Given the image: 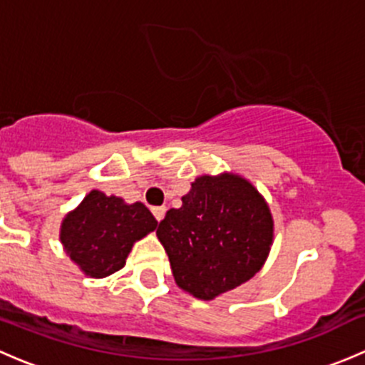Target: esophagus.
Segmentation results:
<instances>
[{"mask_svg": "<svg viewBox=\"0 0 365 365\" xmlns=\"http://www.w3.org/2000/svg\"><path fill=\"white\" fill-rule=\"evenodd\" d=\"M152 213L155 215V219L160 222L165 215V206H155V208H152Z\"/></svg>", "mask_w": 365, "mask_h": 365, "instance_id": "34e87169", "label": "esophagus"}]
</instances>
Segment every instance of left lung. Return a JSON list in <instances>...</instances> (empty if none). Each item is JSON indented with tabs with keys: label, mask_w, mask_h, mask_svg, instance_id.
Masks as SVG:
<instances>
[{
	"label": "left lung",
	"mask_w": 365,
	"mask_h": 365,
	"mask_svg": "<svg viewBox=\"0 0 365 365\" xmlns=\"http://www.w3.org/2000/svg\"><path fill=\"white\" fill-rule=\"evenodd\" d=\"M178 288L213 300L252 279L274 244V217L237 173L197 176L157 227Z\"/></svg>",
	"instance_id": "8db88e82"
}]
</instances>
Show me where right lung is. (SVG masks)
Wrapping results in <instances>:
<instances>
[{
	"mask_svg": "<svg viewBox=\"0 0 365 365\" xmlns=\"http://www.w3.org/2000/svg\"><path fill=\"white\" fill-rule=\"evenodd\" d=\"M155 227V217L143 203L128 205L93 189L63 217L60 242L84 275L104 279L121 270L135 242Z\"/></svg>",
	"mask_w": 365,
	"mask_h": 365,
	"instance_id": "right-lung-1",
	"label": "right lung"
}]
</instances>
